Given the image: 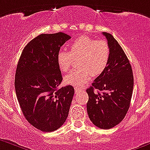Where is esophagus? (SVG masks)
I'll return each instance as SVG.
<instances>
[{
    "label": "esophagus",
    "mask_w": 150,
    "mask_h": 150,
    "mask_svg": "<svg viewBox=\"0 0 150 150\" xmlns=\"http://www.w3.org/2000/svg\"><path fill=\"white\" fill-rule=\"evenodd\" d=\"M82 89L81 88H78V87H75V93H78L79 91H81Z\"/></svg>",
    "instance_id": "1"
}]
</instances>
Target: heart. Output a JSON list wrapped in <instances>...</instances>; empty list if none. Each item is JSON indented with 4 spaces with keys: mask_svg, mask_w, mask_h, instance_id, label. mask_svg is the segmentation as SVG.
Returning <instances> with one entry per match:
<instances>
[{
    "mask_svg": "<svg viewBox=\"0 0 150 150\" xmlns=\"http://www.w3.org/2000/svg\"><path fill=\"white\" fill-rule=\"evenodd\" d=\"M110 50L107 41L95 40L88 36L78 37L70 45L69 52L59 51L57 62L63 72H67L78 60V69L64 78V81L74 87H82L91 80L93 75H101L105 71L110 59Z\"/></svg>",
    "mask_w": 150,
    "mask_h": 150,
    "instance_id": "1",
    "label": "heart"
}]
</instances>
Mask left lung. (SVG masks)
<instances>
[{"mask_svg":"<svg viewBox=\"0 0 150 150\" xmlns=\"http://www.w3.org/2000/svg\"><path fill=\"white\" fill-rule=\"evenodd\" d=\"M110 54L108 64L87 90V110L91 122L102 129L118 125L130 106L134 77L127 56L111 34L103 32Z\"/></svg>","mask_w":150,"mask_h":150,"instance_id":"1","label":"left lung"}]
</instances>
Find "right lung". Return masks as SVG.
Instances as JSON below:
<instances>
[{"mask_svg":"<svg viewBox=\"0 0 150 150\" xmlns=\"http://www.w3.org/2000/svg\"><path fill=\"white\" fill-rule=\"evenodd\" d=\"M70 38L62 32L39 35L23 49L17 65L15 88L20 108L42 132L58 129L68 117L75 90L71 85L59 87L63 78L57 55Z\"/></svg>","mask_w":150,"mask_h":150,"instance_id":"right-lung-1","label":"right lung"}]
</instances>
